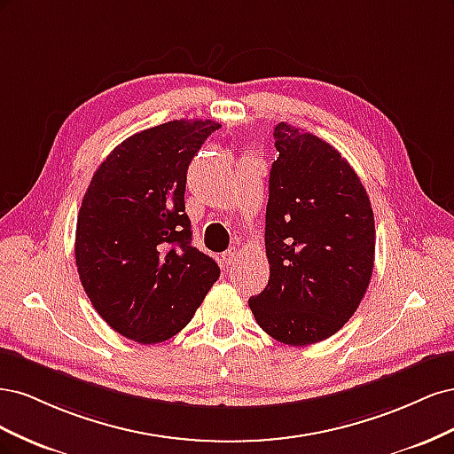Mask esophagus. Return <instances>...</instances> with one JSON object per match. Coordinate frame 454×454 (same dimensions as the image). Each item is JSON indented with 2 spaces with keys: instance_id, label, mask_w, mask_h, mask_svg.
Masks as SVG:
<instances>
[{
  "instance_id": "34e87169",
  "label": "esophagus",
  "mask_w": 454,
  "mask_h": 454,
  "mask_svg": "<svg viewBox=\"0 0 454 454\" xmlns=\"http://www.w3.org/2000/svg\"><path fill=\"white\" fill-rule=\"evenodd\" d=\"M239 255H240V252H239L237 248H229L227 252H223V261H225V265L237 263V261H239Z\"/></svg>"
}]
</instances>
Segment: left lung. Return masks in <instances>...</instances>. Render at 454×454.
Returning a JSON list of instances; mask_svg holds the SVG:
<instances>
[{
    "label": "left lung",
    "mask_w": 454,
    "mask_h": 454,
    "mask_svg": "<svg viewBox=\"0 0 454 454\" xmlns=\"http://www.w3.org/2000/svg\"><path fill=\"white\" fill-rule=\"evenodd\" d=\"M265 248L269 284L250 297L259 327L290 347L337 333L373 274L375 219L358 174L318 136L274 127Z\"/></svg>",
    "instance_id": "left-lung-1"
}]
</instances>
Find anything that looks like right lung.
<instances>
[{
  "label": "right lung",
  "instance_id": "right-lung-1",
  "mask_svg": "<svg viewBox=\"0 0 454 454\" xmlns=\"http://www.w3.org/2000/svg\"><path fill=\"white\" fill-rule=\"evenodd\" d=\"M219 127L180 119L130 136L94 172L81 202V284L107 325L142 345L180 333L219 278L215 261L191 244L185 214L187 168Z\"/></svg>",
  "mask_w": 454,
  "mask_h": 454
}]
</instances>
